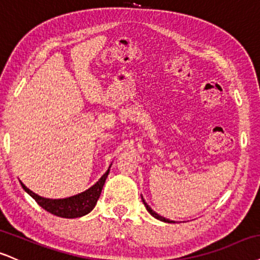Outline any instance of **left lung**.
<instances>
[{"label": "left lung", "mask_w": 260, "mask_h": 260, "mask_svg": "<svg viewBox=\"0 0 260 260\" xmlns=\"http://www.w3.org/2000/svg\"><path fill=\"white\" fill-rule=\"evenodd\" d=\"M142 200H143V203H144V206H145V207H146V209H148V212H149V213H150V214H151V215H152V217H155V218H156V219H158V220H161V221H165V223H174V221H173V220H170V219H166V218H165V217H161V215H160V214H157V213H156V212H155V211H152V209H151V208H150V206L148 205V203H146V202H145V200H144V199H143V196H142Z\"/></svg>", "instance_id": "obj_1"}]
</instances>
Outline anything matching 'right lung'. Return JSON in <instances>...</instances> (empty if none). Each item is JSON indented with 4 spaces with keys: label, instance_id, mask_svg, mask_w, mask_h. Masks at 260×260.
Instances as JSON below:
<instances>
[{
    "label": "right lung",
    "instance_id": "right-lung-1",
    "mask_svg": "<svg viewBox=\"0 0 260 260\" xmlns=\"http://www.w3.org/2000/svg\"><path fill=\"white\" fill-rule=\"evenodd\" d=\"M109 172H110V170L106 171L102 176V178L96 181L94 185L90 186L88 190L79 193V195L71 196V198L67 199H46L31 191L23 183H21V186H23V189L29 193L31 198L39 203L41 207L46 209L49 213L61 218H79L82 217V215L88 214L95 207L96 201H98L100 192H102L103 186H104Z\"/></svg>",
    "mask_w": 260,
    "mask_h": 260
}]
</instances>
